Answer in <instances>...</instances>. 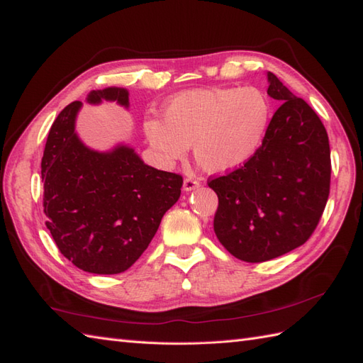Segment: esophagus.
I'll list each match as a JSON object with an SVG mask.
<instances>
[{
  "mask_svg": "<svg viewBox=\"0 0 363 363\" xmlns=\"http://www.w3.org/2000/svg\"><path fill=\"white\" fill-rule=\"evenodd\" d=\"M198 187H199V181L196 178H191V176H189V178L184 179V185H182L184 191H191Z\"/></svg>",
  "mask_w": 363,
  "mask_h": 363,
  "instance_id": "esophagus-1",
  "label": "esophagus"
}]
</instances>
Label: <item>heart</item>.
<instances>
[{"instance_id":"heart-1","label":"heart","mask_w":363,"mask_h":363,"mask_svg":"<svg viewBox=\"0 0 363 363\" xmlns=\"http://www.w3.org/2000/svg\"><path fill=\"white\" fill-rule=\"evenodd\" d=\"M162 117L143 122V133L165 164L181 161L191 145L202 170L229 173L263 147L272 105L254 86L190 89L168 100Z\"/></svg>"}]
</instances>
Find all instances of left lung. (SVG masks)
<instances>
[{"mask_svg": "<svg viewBox=\"0 0 363 363\" xmlns=\"http://www.w3.org/2000/svg\"><path fill=\"white\" fill-rule=\"evenodd\" d=\"M267 94L280 100L263 142L247 164L210 179L218 195L213 229L230 254L261 263L305 244L330 195L331 151L315 111L267 72Z\"/></svg>", "mask_w": 363, "mask_h": 363, "instance_id": "left-lung-1", "label": "left lung"}]
</instances>
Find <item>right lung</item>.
<instances>
[{
	"instance_id": "add662e5",
	"label": "right lung",
	"mask_w": 363,
	"mask_h": 363,
	"mask_svg": "<svg viewBox=\"0 0 363 363\" xmlns=\"http://www.w3.org/2000/svg\"><path fill=\"white\" fill-rule=\"evenodd\" d=\"M130 106L125 88L91 91L86 102ZM82 102L50 126L43 159L46 227L63 257L89 274L125 272L148 247L162 216L181 196L182 176L147 165L125 143L86 147L75 133Z\"/></svg>"
}]
</instances>
